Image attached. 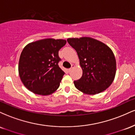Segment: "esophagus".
<instances>
[{
	"mask_svg": "<svg viewBox=\"0 0 135 135\" xmlns=\"http://www.w3.org/2000/svg\"><path fill=\"white\" fill-rule=\"evenodd\" d=\"M75 67V65H72V66H71V68H70V69H69V72H70L71 70H72L74 69V68Z\"/></svg>",
	"mask_w": 135,
	"mask_h": 135,
	"instance_id": "34e87169",
	"label": "esophagus"
}]
</instances>
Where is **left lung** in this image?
Segmentation results:
<instances>
[{
    "label": "left lung",
    "mask_w": 135,
    "mask_h": 135,
    "mask_svg": "<svg viewBox=\"0 0 135 135\" xmlns=\"http://www.w3.org/2000/svg\"><path fill=\"white\" fill-rule=\"evenodd\" d=\"M67 42L76 51L83 75L74 83L84 93L95 94L107 89L116 72L114 53L107 45L90 37L70 38Z\"/></svg>",
    "instance_id": "8db88e82"
}]
</instances>
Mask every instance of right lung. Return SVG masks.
Wrapping results in <instances>:
<instances>
[{
	"instance_id": "obj_1",
	"label": "right lung",
	"mask_w": 135,
	"mask_h": 135,
	"mask_svg": "<svg viewBox=\"0 0 135 135\" xmlns=\"http://www.w3.org/2000/svg\"><path fill=\"white\" fill-rule=\"evenodd\" d=\"M63 39L46 38L30 43L20 55L19 75L28 90L49 95L60 86L65 72L59 67L58 51L66 44Z\"/></svg>"
}]
</instances>
